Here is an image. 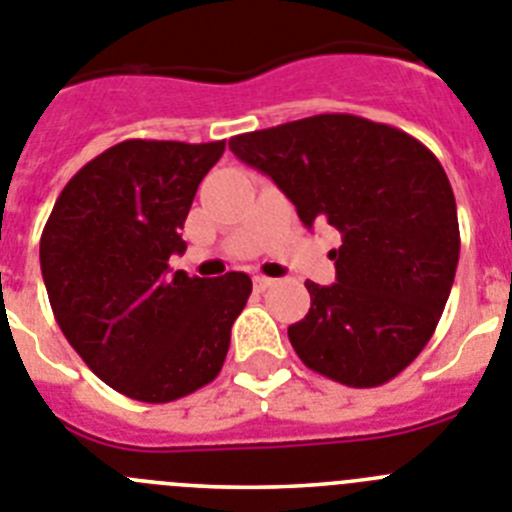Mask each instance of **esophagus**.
Here are the masks:
<instances>
[{
    "mask_svg": "<svg viewBox=\"0 0 512 512\" xmlns=\"http://www.w3.org/2000/svg\"><path fill=\"white\" fill-rule=\"evenodd\" d=\"M252 283H255L257 291H268V288L273 286V278H265V275H255V278H252Z\"/></svg>",
    "mask_w": 512,
    "mask_h": 512,
    "instance_id": "esophagus-1",
    "label": "esophagus"
}]
</instances>
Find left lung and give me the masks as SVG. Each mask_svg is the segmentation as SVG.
<instances>
[{"label": "left lung", "mask_w": 512, "mask_h": 512, "mask_svg": "<svg viewBox=\"0 0 512 512\" xmlns=\"http://www.w3.org/2000/svg\"><path fill=\"white\" fill-rule=\"evenodd\" d=\"M304 226L330 224L337 283L306 281L311 309L288 327L304 366L353 389L391 381L433 337L459 265V216L433 151L361 115L324 113L234 136Z\"/></svg>", "instance_id": "obj_1"}]
</instances>
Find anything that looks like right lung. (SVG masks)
I'll return each mask as SVG.
<instances>
[{
  "mask_svg": "<svg viewBox=\"0 0 512 512\" xmlns=\"http://www.w3.org/2000/svg\"><path fill=\"white\" fill-rule=\"evenodd\" d=\"M226 141L128 139L66 182L41 237L53 317L97 379L164 404L211 384L231 324L250 299L247 273H170L195 190Z\"/></svg>",
  "mask_w": 512,
  "mask_h": 512,
  "instance_id": "right-lung-1",
  "label": "right lung"
}]
</instances>
